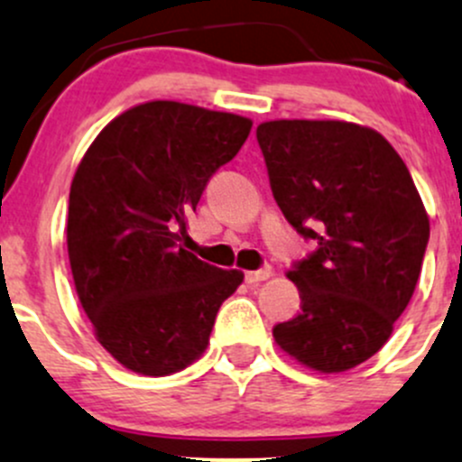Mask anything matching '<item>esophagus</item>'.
Returning <instances> with one entry per match:
<instances>
[{
	"label": "esophagus",
	"mask_w": 462,
	"mask_h": 462,
	"mask_svg": "<svg viewBox=\"0 0 462 462\" xmlns=\"http://www.w3.org/2000/svg\"><path fill=\"white\" fill-rule=\"evenodd\" d=\"M270 277H273V270L270 268H259V270H250V273H245V282L248 283L265 282V279Z\"/></svg>",
	"instance_id": "obj_1"
}]
</instances>
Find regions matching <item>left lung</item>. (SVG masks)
I'll list each match as a JSON object with an SVG mask.
<instances>
[{
    "instance_id": "1",
    "label": "left lung",
    "mask_w": 462,
    "mask_h": 462,
    "mask_svg": "<svg viewBox=\"0 0 462 462\" xmlns=\"http://www.w3.org/2000/svg\"><path fill=\"white\" fill-rule=\"evenodd\" d=\"M283 217L318 248L297 261L301 313L274 342L319 374L375 356L420 277L430 217L411 174L375 129L344 120H270L257 127Z\"/></svg>"
}]
</instances>
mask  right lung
<instances>
[{
  "mask_svg": "<svg viewBox=\"0 0 462 462\" xmlns=\"http://www.w3.org/2000/svg\"><path fill=\"white\" fill-rule=\"evenodd\" d=\"M253 120L174 100L111 120L78 165L67 245L78 300L125 369L170 375L203 356L223 301L244 282L180 245L214 171Z\"/></svg>",
  "mask_w": 462,
  "mask_h": 462,
  "instance_id": "1",
  "label": "right lung"
}]
</instances>
